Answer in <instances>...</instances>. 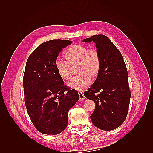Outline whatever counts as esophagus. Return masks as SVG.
Returning <instances> with one entry per match:
<instances>
[{"label": "esophagus", "mask_w": 153, "mask_h": 153, "mask_svg": "<svg viewBox=\"0 0 153 153\" xmlns=\"http://www.w3.org/2000/svg\"><path fill=\"white\" fill-rule=\"evenodd\" d=\"M78 95H79V100L80 101H83L85 99V96L84 95V94H83L82 92H78Z\"/></svg>", "instance_id": "1"}]
</instances>
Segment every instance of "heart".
Returning <instances> with one entry per match:
<instances>
[{
  "instance_id": "obj_1",
  "label": "heart",
  "mask_w": 153,
  "mask_h": 153,
  "mask_svg": "<svg viewBox=\"0 0 153 153\" xmlns=\"http://www.w3.org/2000/svg\"><path fill=\"white\" fill-rule=\"evenodd\" d=\"M65 61L58 60L55 64L59 76L64 80L72 77V68L76 66L78 76L68 83L72 89L80 91L90 84L91 79L98 76L101 69L100 55L96 49H89L87 46L74 44L69 47L64 54Z\"/></svg>"
}]
</instances>
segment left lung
Returning <instances> with one entry per match:
<instances>
[{
  "instance_id": "8db88e82",
  "label": "left lung",
  "mask_w": 153,
  "mask_h": 153,
  "mask_svg": "<svg viewBox=\"0 0 153 153\" xmlns=\"http://www.w3.org/2000/svg\"><path fill=\"white\" fill-rule=\"evenodd\" d=\"M83 41L94 42L101 59L97 78L84 92L85 98L96 104L91 119L103 130L116 129L126 119L130 101L126 64L120 51L106 36L94 35Z\"/></svg>"
}]
</instances>
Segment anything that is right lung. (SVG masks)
Returning a JSON list of instances; mask_svg holds the SVG:
<instances>
[{"instance_id":"add662e5","label":"right lung","mask_w":153,"mask_h":153,"mask_svg":"<svg viewBox=\"0 0 153 153\" xmlns=\"http://www.w3.org/2000/svg\"><path fill=\"white\" fill-rule=\"evenodd\" d=\"M71 43L46 41L26 62L23 80L25 105L37 130L46 135H57L66 129L69 110L79 98L77 91L64 84L55 66L59 53Z\"/></svg>"}]
</instances>
